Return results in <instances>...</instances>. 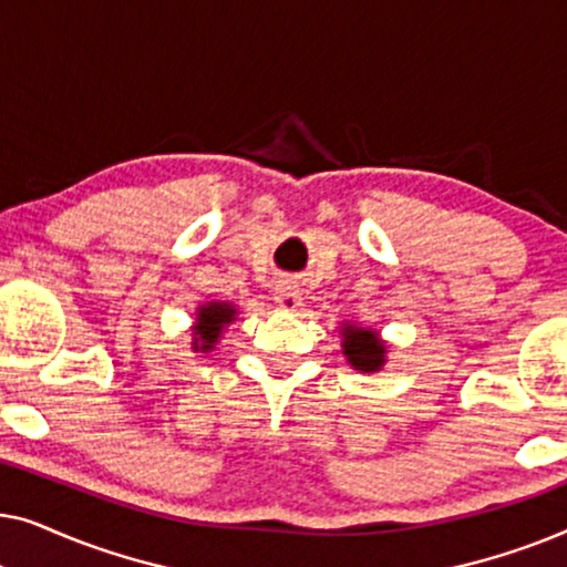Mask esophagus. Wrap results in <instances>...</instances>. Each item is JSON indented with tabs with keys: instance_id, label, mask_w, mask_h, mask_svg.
Here are the masks:
<instances>
[{
	"instance_id": "obj_1",
	"label": "esophagus",
	"mask_w": 567,
	"mask_h": 567,
	"mask_svg": "<svg viewBox=\"0 0 567 567\" xmlns=\"http://www.w3.org/2000/svg\"><path fill=\"white\" fill-rule=\"evenodd\" d=\"M301 301V293H299V286L291 284V281H284L276 286V305L284 307V309H293L299 307Z\"/></svg>"
}]
</instances>
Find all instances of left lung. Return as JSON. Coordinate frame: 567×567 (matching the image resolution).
Returning a JSON list of instances; mask_svg holds the SVG:
<instances>
[{
  "mask_svg": "<svg viewBox=\"0 0 567 567\" xmlns=\"http://www.w3.org/2000/svg\"><path fill=\"white\" fill-rule=\"evenodd\" d=\"M343 353L348 355V363L359 371H377L384 363V346L379 343L371 330H353L346 328Z\"/></svg>",
  "mask_w": 567,
  "mask_h": 567,
  "instance_id": "1",
  "label": "left lung"
}]
</instances>
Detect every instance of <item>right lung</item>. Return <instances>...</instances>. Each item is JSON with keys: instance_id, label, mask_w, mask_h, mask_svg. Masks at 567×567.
I'll return each instance as SVG.
<instances>
[{"instance_id": "1", "label": "right lung", "mask_w": 567, "mask_h": 567, "mask_svg": "<svg viewBox=\"0 0 567 567\" xmlns=\"http://www.w3.org/2000/svg\"><path fill=\"white\" fill-rule=\"evenodd\" d=\"M235 315L237 312L229 305H216V301H212L208 307H200L198 324H196V336L198 338H196V343H193V348H200V351H208V348H214L221 328L227 322H231V317H235Z\"/></svg>"}]
</instances>
